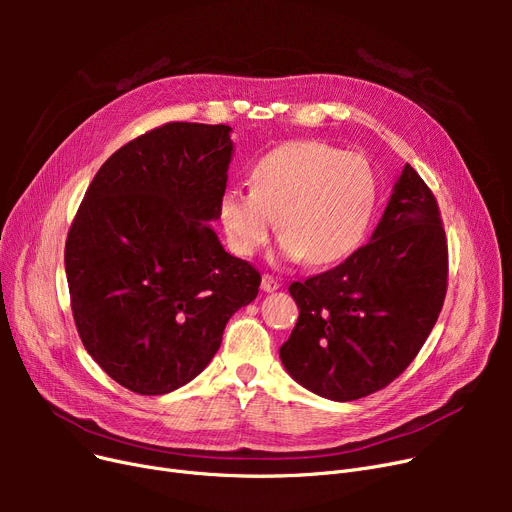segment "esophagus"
<instances>
[{
    "label": "esophagus",
    "instance_id": "obj_1",
    "mask_svg": "<svg viewBox=\"0 0 512 512\" xmlns=\"http://www.w3.org/2000/svg\"><path fill=\"white\" fill-rule=\"evenodd\" d=\"M261 288H263L265 292H274V290L280 288V282H278V278H274L272 274H263V278H261Z\"/></svg>",
    "mask_w": 512,
    "mask_h": 512
}]
</instances>
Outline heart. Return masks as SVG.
I'll list each match as a JSON object with an SVG mask.
<instances>
[{"label":"heart","mask_w":512,"mask_h":512,"mask_svg":"<svg viewBox=\"0 0 512 512\" xmlns=\"http://www.w3.org/2000/svg\"><path fill=\"white\" fill-rule=\"evenodd\" d=\"M251 186L228 188L220 199L228 245L240 257L270 240L278 218L288 259L338 261L357 249L378 203L369 161L317 141L286 143L259 157Z\"/></svg>","instance_id":"obj_1"}]
</instances>
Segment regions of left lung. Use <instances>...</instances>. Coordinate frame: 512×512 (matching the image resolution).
Returning <instances> with one entry per match:
<instances>
[{"label": "left lung", "instance_id": "left-lung-1", "mask_svg": "<svg viewBox=\"0 0 512 512\" xmlns=\"http://www.w3.org/2000/svg\"><path fill=\"white\" fill-rule=\"evenodd\" d=\"M448 288L438 201L407 164L371 240L332 270L292 282L299 321L280 348L286 371L338 402L386 388L436 326Z\"/></svg>", "mask_w": 512, "mask_h": 512}]
</instances>
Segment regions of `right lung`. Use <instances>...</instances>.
<instances>
[{"label": "right lung", "instance_id": "right-lung-1", "mask_svg": "<svg viewBox=\"0 0 512 512\" xmlns=\"http://www.w3.org/2000/svg\"><path fill=\"white\" fill-rule=\"evenodd\" d=\"M230 126L168 122L120 147L95 174L66 238L80 340L130 392L168 394L218 353L228 319L261 276L207 222L220 218Z\"/></svg>", "mask_w": 512, "mask_h": 512}]
</instances>
